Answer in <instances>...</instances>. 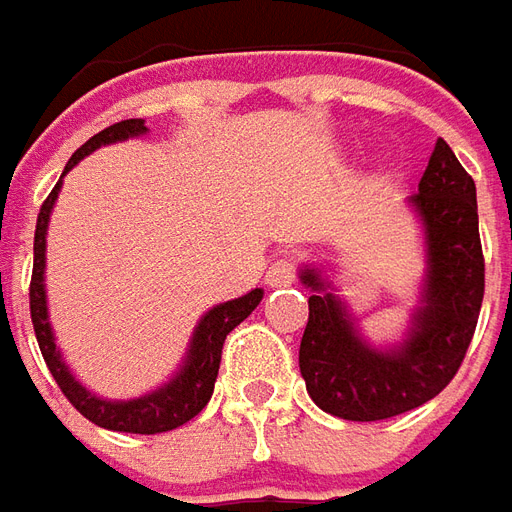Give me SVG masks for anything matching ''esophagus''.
<instances>
[{"mask_svg":"<svg viewBox=\"0 0 512 512\" xmlns=\"http://www.w3.org/2000/svg\"><path fill=\"white\" fill-rule=\"evenodd\" d=\"M292 281H295V267H292V262H286V259H278V262L270 264V270L264 275V284L273 286V289L289 286Z\"/></svg>","mask_w":512,"mask_h":512,"instance_id":"1","label":"esophagus"}]
</instances>
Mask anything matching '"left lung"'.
I'll return each instance as SVG.
<instances>
[{
	"label": "left lung",
	"instance_id": "obj_1",
	"mask_svg": "<svg viewBox=\"0 0 512 512\" xmlns=\"http://www.w3.org/2000/svg\"><path fill=\"white\" fill-rule=\"evenodd\" d=\"M408 204L422 220L427 273L400 344L366 342L331 281L317 267L300 270L311 289L300 375L308 397L347 422H380L433 400L455 378L477 328L485 292L477 187L444 140Z\"/></svg>",
	"mask_w": 512,
	"mask_h": 512
}]
</instances>
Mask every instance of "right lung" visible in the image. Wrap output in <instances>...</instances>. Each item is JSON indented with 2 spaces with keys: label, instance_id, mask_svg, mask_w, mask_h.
Returning <instances> with one entry per match:
<instances>
[{
  "label": "right lung",
  "instance_id": "obj_1",
  "mask_svg": "<svg viewBox=\"0 0 512 512\" xmlns=\"http://www.w3.org/2000/svg\"><path fill=\"white\" fill-rule=\"evenodd\" d=\"M146 121L143 118H129V121L112 123L99 134H93L82 148H76L74 157L68 159L63 176L74 168L79 159L93 154L96 148L110 146L118 140H129V137H140L146 134ZM63 176L54 184L49 198L43 201L41 215H38V226H35V259H32V281H30V314L32 325H35V336H38V347H41L43 361L49 366L52 378L57 386L63 389L68 402L85 419L99 424L104 430H115V433H140V436H154V433H168L176 430L184 422H190L192 416L204 411L206 402L215 391L217 369H220V355H223V342L226 336L239 322L248 320L250 311L262 303V289H253L248 295L228 300L220 306L209 308L201 322L192 331L190 347L181 361L179 372L159 386L151 394H143L137 400H104L90 394L79 380L71 375V369L60 355V347L54 342V331L49 325V308H46V228H49V217H52L57 192L63 187Z\"/></svg>",
  "mask_w": 512,
  "mask_h": 512
}]
</instances>
